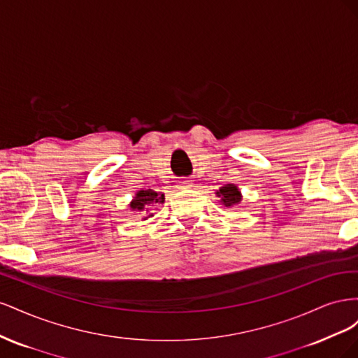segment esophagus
<instances>
[{"label":"esophagus","instance_id":"1","mask_svg":"<svg viewBox=\"0 0 358 358\" xmlns=\"http://www.w3.org/2000/svg\"><path fill=\"white\" fill-rule=\"evenodd\" d=\"M178 187H179V188H192V180L180 179V180L178 182Z\"/></svg>","mask_w":358,"mask_h":358}]
</instances>
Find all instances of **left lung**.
I'll return each mask as SVG.
<instances>
[{"label": "left lung", "mask_w": 358, "mask_h": 358, "mask_svg": "<svg viewBox=\"0 0 358 358\" xmlns=\"http://www.w3.org/2000/svg\"><path fill=\"white\" fill-rule=\"evenodd\" d=\"M215 194L216 197L220 199L218 201L224 206V208H233V206L239 204L242 201V192L239 187L234 185V183H227V185L221 187Z\"/></svg>", "instance_id": "8db88e82"}]
</instances>
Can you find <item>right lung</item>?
<instances>
[{
	"instance_id": "add662e5",
	"label": "right lung",
	"mask_w": 358,
	"mask_h": 358,
	"mask_svg": "<svg viewBox=\"0 0 358 358\" xmlns=\"http://www.w3.org/2000/svg\"><path fill=\"white\" fill-rule=\"evenodd\" d=\"M164 203V194L157 192L154 189H140L136 192V196L133 200L129 201V209L133 212H137L138 215H143V221L154 216V213H150L155 204H162Z\"/></svg>"
}]
</instances>
